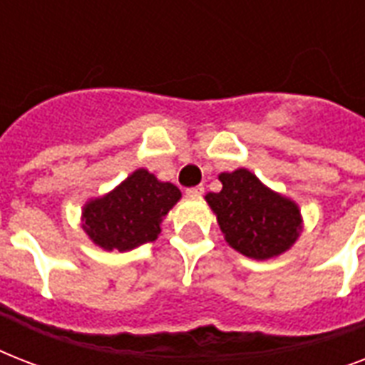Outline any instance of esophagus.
I'll list each match as a JSON object with an SVG mask.
<instances>
[{"instance_id": "esophagus-1", "label": "esophagus", "mask_w": 365, "mask_h": 365, "mask_svg": "<svg viewBox=\"0 0 365 365\" xmlns=\"http://www.w3.org/2000/svg\"><path fill=\"white\" fill-rule=\"evenodd\" d=\"M202 193H205V187H202V185H195V187L185 189V195H187V197H200Z\"/></svg>"}]
</instances>
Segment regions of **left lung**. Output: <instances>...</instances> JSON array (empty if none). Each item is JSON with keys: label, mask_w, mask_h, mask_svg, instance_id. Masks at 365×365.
<instances>
[{"label": "left lung", "mask_w": 365, "mask_h": 365, "mask_svg": "<svg viewBox=\"0 0 365 365\" xmlns=\"http://www.w3.org/2000/svg\"><path fill=\"white\" fill-rule=\"evenodd\" d=\"M220 193L206 195L216 212L225 240L237 252L269 259L295 242L301 231L299 208L292 200L267 189L246 168L222 174Z\"/></svg>", "instance_id": "1"}]
</instances>
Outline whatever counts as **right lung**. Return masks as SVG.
I'll list each match as a JSON object with an SVG mask.
<instances>
[{"label": "right lung", "instance_id": "right-lung-1", "mask_svg": "<svg viewBox=\"0 0 365 365\" xmlns=\"http://www.w3.org/2000/svg\"><path fill=\"white\" fill-rule=\"evenodd\" d=\"M180 197L176 185L140 168L115 191L85 206L83 229L104 250L126 252L159 237L163 217Z\"/></svg>", "mask_w": 365, "mask_h": 365}]
</instances>
